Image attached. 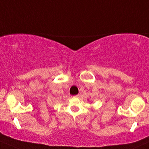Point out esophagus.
<instances>
[{
    "label": "esophagus",
    "instance_id": "esophagus-1",
    "mask_svg": "<svg viewBox=\"0 0 149 149\" xmlns=\"http://www.w3.org/2000/svg\"><path fill=\"white\" fill-rule=\"evenodd\" d=\"M79 96H80V95L78 94V95H76V96H75L74 97H76V98H79Z\"/></svg>",
    "mask_w": 149,
    "mask_h": 149
}]
</instances>
